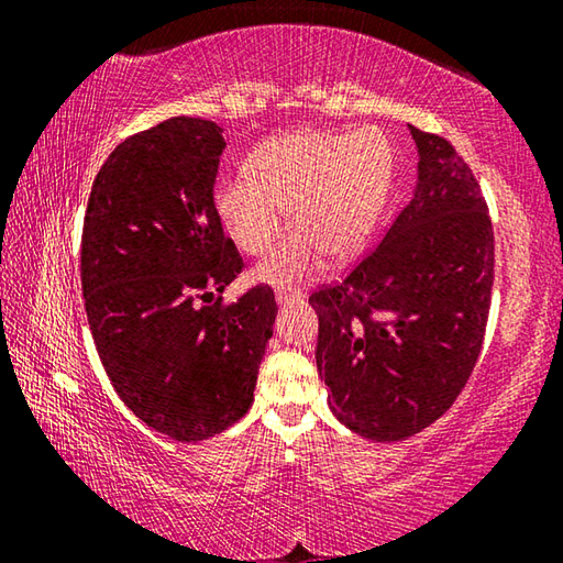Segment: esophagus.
Returning a JSON list of instances; mask_svg holds the SVG:
<instances>
[{
    "mask_svg": "<svg viewBox=\"0 0 563 563\" xmlns=\"http://www.w3.org/2000/svg\"><path fill=\"white\" fill-rule=\"evenodd\" d=\"M275 300L278 305H292V302H302V292L300 290H278L275 292Z\"/></svg>",
    "mask_w": 563,
    "mask_h": 563,
    "instance_id": "1",
    "label": "esophagus"
}]
</instances>
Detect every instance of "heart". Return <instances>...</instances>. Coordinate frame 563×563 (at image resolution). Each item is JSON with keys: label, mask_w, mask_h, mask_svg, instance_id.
Masks as SVG:
<instances>
[{"label": "heart", "mask_w": 563, "mask_h": 563, "mask_svg": "<svg viewBox=\"0 0 563 563\" xmlns=\"http://www.w3.org/2000/svg\"><path fill=\"white\" fill-rule=\"evenodd\" d=\"M251 180L235 178L218 190V213L247 255H265L283 233L290 235L258 268L268 283L300 280L318 261H342L367 241L383 211L393 148L379 131L290 133L263 144L247 164Z\"/></svg>", "instance_id": "obj_1"}]
</instances>
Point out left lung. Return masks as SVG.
Here are the masks:
<instances>
[{
	"mask_svg": "<svg viewBox=\"0 0 563 563\" xmlns=\"http://www.w3.org/2000/svg\"><path fill=\"white\" fill-rule=\"evenodd\" d=\"M419 180L375 247L310 295L318 373L332 415L397 442L440 419L482 352L494 285V228L479 180L450 141L409 126Z\"/></svg>",
	"mask_w": 563,
	"mask_h": 563,
	"instance_id": "1",
	"label": "left lung"
}]
</instances>
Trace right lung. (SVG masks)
<instances>
[{
	"instance_id": "1",
	"label": "right lung",
	"mask_w": 563,
	"mask_h": 563,
	"mask_svg": "<svg viewBox=\"0 0 563 563\" xmlns=\"http://www.w3.org/2000/svg\"><path fill=\"white\" fill-rule=\"evenodd\" d=\"M221 126L174 117L111 151L91 186L81 290L117 395L141 422L201 442L253 405L278 305L271 285L223 302L243 271L213 203Z\"/></svg>"
}]
</instances>
